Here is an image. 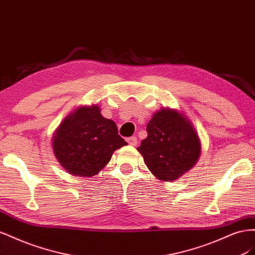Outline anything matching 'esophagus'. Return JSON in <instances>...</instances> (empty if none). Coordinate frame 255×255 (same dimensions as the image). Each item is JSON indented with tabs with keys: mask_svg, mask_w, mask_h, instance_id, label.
I'll return each instance as SVG.
<instances>
[{
	"mask_svg": "<svg viewBox=\"0 0 255 255\" xmlns=\"http://www.w3.org/2000/svg\"><path fill=\"white\" fill-rule=\"evenodd\" d=\"M126 141L128 142V144L130 145V146H135L136 143H137L135 136H130V137H128V139H127Z\"/></svg>",
	"mask_w": 255,
	"mask_h": 255,
	"instance_id": "esophagus-1",
	"label": "esophagus"
}]
</instances>
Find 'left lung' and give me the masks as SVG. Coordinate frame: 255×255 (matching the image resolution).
Returning <instances> with one entry per match:
<instances>
[{
  "label": "left lung",
  "instance_id": "8db88e82",
  "mask_svg": "<svg viewBox=\"0 0 255 255\" xmlns=\"http://www.w3.org/2000/svg\"><path fill=\"white\" fill-rule=\"evenodd\" d=\"M146 131L147 137L137 150L158 179L175 180L198 162L201 142L192 123L183 113L161 109L152 115Z\"/></svg>",
  "mask_w": 255,
  "mask_h": 255
}]
</instances>
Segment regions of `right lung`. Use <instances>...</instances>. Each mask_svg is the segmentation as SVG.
<instances>
[{"instance_id":"obj_1","label":"right lung","mask_w":255,"mask_h":255,"mask_svg":"<svg viewBox=\"0 0 255 255\" xmlns=\"http://www.w3.org/2000/svg\"><path fill=\"white\" fill-rule=\"evenodd\" d=\"M124 145L127 142L119 135L116 124L105 119L97 105L79 107L68 114L52 139L57 161L68 173L81 177L96 175Z\"/></svg>"}]
</instances>
